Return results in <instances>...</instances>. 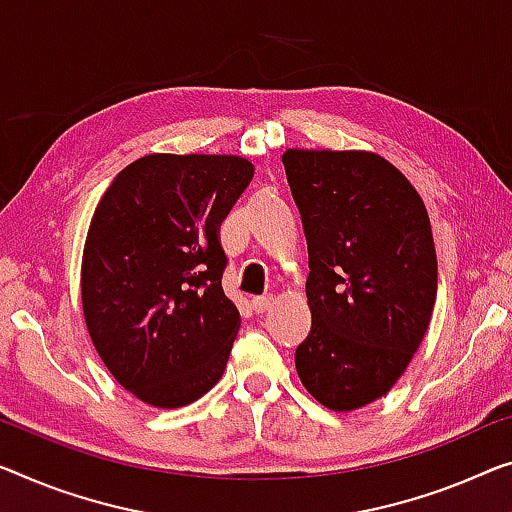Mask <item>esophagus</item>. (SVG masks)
I'll use <instances>...</instances> for the list:
<instances>
[{
	"mask_svg": "<svg viewBox=\"0 0 512 512\" xmlns=\"http://www.w3.org/2000/svg\"><path fill=\"white\" fill-rule=\"evenodd\" d=\"M273 305V296H255L253 299V310L257 312V315H262V312L271 310Z\"/></svg>",
	"mask_w": 512,
	"mask_h": 512,
	"instance_id": "esophagus-1",
	"label": "esophagus"
}]
</instances>
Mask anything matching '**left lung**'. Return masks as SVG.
<instances>
[{"instance_id": "1", "label": "left lung", "mask_w": 512, "mask_h": 512, "mask_svg": "<svg viewBox=\"0 0 512 512\" xmlns=\"http://www.w3.org/2000/svg\"><path fill=\"white\" fill-rule=\"evenodd\" d=\"M282 163L310 266L312 326L296 372L324 407L361 409L391 391L430 326V216L409 179L372 151L287 149Z\"/></svg>"}]
</instances>
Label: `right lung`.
I'll return each instance as SVG.
<instances>
[{"label":"right lung","mask_w":512,"mask_h":512,"mask_svg":"<svg viewBox=\"0 0 512 512\" xmlns=\"http://www.w3.org/2000/svg\"><path fill=\"white\" fill-rule=\"evenodd\" d=\"M241 156L149 154L98 202L82 253L87 331L137 400L177 409L223 377L241 315L223 292L220 223L253 179Z\"/></svg>","instance_id":"1"}]
</instances>
